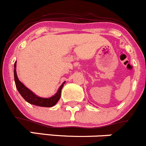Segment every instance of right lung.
I'll use <instances>...</instances> for the list:
<instances>
[{"label": "right lung", "mask_w": 146, "mask_h": 146, "mask_svg": "<svg viewBox=\"0 0 146 146\" xmlns=\"http://www.w3.org/2000/svg\"><path fill=\"white\" fill-rule=\"evenodd\" d=\"M16 62H15L14 64V80L15 83H16V88H17L18 91L20 93L21 95L23 97V98L26 102H28L30 104H32V105H35L40 107H46V108H50V107H52L54 105H56V102L60 99L61 91H62V89L63 87L64 82L61 85V87L58 90V92L54 96L51 97L49 98H40V97H38L36 95H34L32 92L22 84L21 82L19 81V78L17 77V74H16Z\"/></svg>", "instance_id": "right-lung-1"}]
</instances>
